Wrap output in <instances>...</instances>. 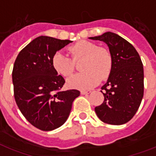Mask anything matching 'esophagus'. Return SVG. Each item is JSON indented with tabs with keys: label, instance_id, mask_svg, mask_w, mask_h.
I'll return each instance as SVG.
<instances>
[{
	"label": "esophagus",
	"instance_id": "1",
	"mask_svg": "<svg viewBox=\"0 0 156 156\" xmlns=\"http://www.w3.org/2000/svg\"><path fill=\"white\" fill-rule=\"evenodd\" d=\"M91 93V90H82L81 94H89Z\"/></svg>",
	"mask_w": 156,
	"mask_h": 156
}]
</instances>
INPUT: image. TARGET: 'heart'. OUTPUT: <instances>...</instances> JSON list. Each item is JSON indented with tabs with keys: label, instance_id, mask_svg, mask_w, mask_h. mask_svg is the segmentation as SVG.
Listing matches in <instances>:
<instances>
[{
	"label": "heart",
	"instance_id": "obj_1",
	"mask_svg": "<svg viewBox=\"0 0 156 156\" xmlns=\"http://www.w3.org/2000/svg\"><path fill=\"white\" fill-rule=\"evenodd\" d=\"M70 57L62 51H57L52 57V67L57 74L69 77L74 71V62L83 59L81 69L84 72L72 76L68 84L78 89L94 87L108 78L112 68V55L110 51L100 48L95 43L81 40L68 48Z\"/></svg>",
	"mask_w": 156,
	"mask_h": 156
}]
</instances>
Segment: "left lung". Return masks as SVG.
Returning <instances> with one entry per match:
<instances>
[{
  "label": "left lung",
  "mask_w": 156,
  "mask_h": 156,
  "mask_svg": "<svg viewBox=\"0 0 156 156\" xmlns=\"http://www.w3.org/2000/svg\"><path fill=\"white\" fill-rule=\"evenodd\" d=\"M90 39L105 42L113 59L108 81L101 90L104 101L95 107L97 116L109 125L125 124L136 114L144 96V67L140 57L130 43L110 31Z\"/></svg>",
  "instance_id": "1"
}]
</instances>
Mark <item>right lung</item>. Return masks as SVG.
Segmentation results:
<instances>
[{
    "label": "right lung",
    "instance_id": "1",
    "mask_svg": "<svg viewBox=\"0 0 156 156\" xmlns=\"http://www.w3.org/2000/svg\"><path fill=\"white\" fill-rule=\"evenodd\" d=\"M50 36H39L20 51L12 70L14 98L30 124L43 131L62 126L72 103L80 95L77 90L62 91L65 80L52 67L57 51L71 43Z\"/></svg>",
    "mask_w": 156,
    "mask_h": 156
}]
</instances>
